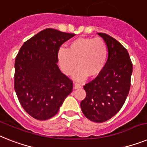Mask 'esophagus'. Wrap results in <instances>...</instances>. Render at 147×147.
Here are the masks:
<instances>
[{"mask_svg": "<svg viewBox=\"0 0 147 147\" xmlns=\"http://www.w3.org/2000/svg\"><path fill=\"white\" fill-rule=\"evenodd\" d=\"M81 85L78 84V83H74V88L75 89H77V88H81Z\"/></svg>", "mask_w": 147, "mask_h": 147, "instance_id": "34e87169", "label": "esophagus"}]
</instances>
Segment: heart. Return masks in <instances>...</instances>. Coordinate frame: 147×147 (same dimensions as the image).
Masks as SVG:
<instances>
[{"instance_id":"heart-1","label":"heart","mask_w":147,"mask_h":147,"mask_svg":"<svg viewBox=\"0 0 147 147\" xmlns=\"http://www.w3.org/2000/svg\"><path fill=\"white\" fill-rule=\"evenodd\" d=\"M108 50L106 43L100 38L80 37L71 41L67 49L61 48L58 60L63 73L71 75L76 67L74 78L82 80L86 76L94 77L103 71L106 65Z\"/></svg>"}]
</instances>
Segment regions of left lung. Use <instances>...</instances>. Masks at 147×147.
I'll use <instances>...</instances> for the list:
<instances>
[{"instance_id": "left-lung-1", "label": "left lung", "mask_w": 147, "mask_h": 147, "mask_svg": "<svg viewBox=\"0 0 147 147\" xmlns=\"http://www.w3.org/2000/svg\"><path fill=\"white\" fill-rule=\"evenodd\" d=\"M107 47L108 58L103 71L83 86L86 96L80 103L87 119L104 122L123 106L131 86L132 63L127 49L110 35L98 33Z\"/></svg>"}]
</instances>
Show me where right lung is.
Here are the masks:
<instances>
[{
  "instance_id": "add662e5",
  "label": "right lung",
  "mask_w": 147,
  "mask_h": 147,
  "mask_svg": "<svg viewBox=\"0 0 147 147\" xmlns=\"http://www.w3.org/2000/svg\"><path fill=\"white\" fill-rule=\"evenodd\" d=\"M74 34L44 29L29 39L16 57L14 88L23 109L33 118H52L71 94L73 82L57 65L58 52Z\"/></svg>"
}]
</instances>
